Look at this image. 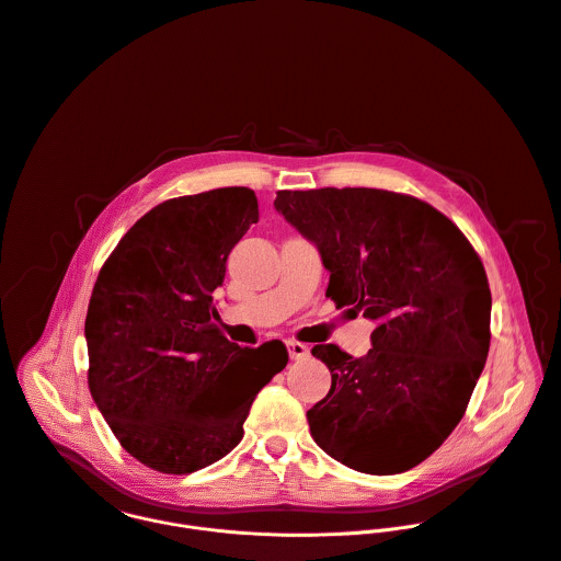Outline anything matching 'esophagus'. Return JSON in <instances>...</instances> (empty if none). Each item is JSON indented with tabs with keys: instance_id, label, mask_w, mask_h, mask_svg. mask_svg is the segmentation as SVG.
<instances>
[{
	"instance_id": "1",
	"label": "esophagus",
	"mask_w": 561,
	"mask_h": 561,
	"mask_svg": "<svg viewBox=\"0 0 561 561\" xmlns=\"http://www.w3.org/2000/svg\"><path fill=\"white\" fill-rule=\"evenodd\" d=\"M286 347H288V354L293 360H299V358H306L310 354L308 345L299 343V341H286Z\"/></svg>"
}]
</instances>
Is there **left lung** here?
I'll return each instance as SVG.
<instances>
[{"label": "left lung", "instance_id": "8db88e82", "mask_svg": "<svg viewBox=\"0 0 561 561\" xmlns=\"http://www.w3.org/2000/svg\"><path fill=\"white\" fill-rule=\"evenodd\" d=\"M273 205L317 247L336 308L376 323L363 358L312 347L332 374L308 411L312 439L358 472L415 468L457 428L488 360L481 257L450 218L407 194L282 190Z\"/></svg>", "mask_w": 561, "mask_h": 561}]
</instances>
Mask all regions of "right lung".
<instances>
[{"mask_svg":"<svg viewBox=\"0 0 561 561\" xmlns=\"http://www.w3.org/2000/svg\"><path fill=\"white\" fill-rule=\"evenodd\" d=\"M249 187H220L152 207L95 279L84 339L89 391L122 448L163 474L229 455L257 391L288 363L282 341L240 347L218 325L214 290L257 222Z\"/></svg>","mask_w":561,"mask_h":561,"instance_id":"1","label":"right lung"}]
</instances>
